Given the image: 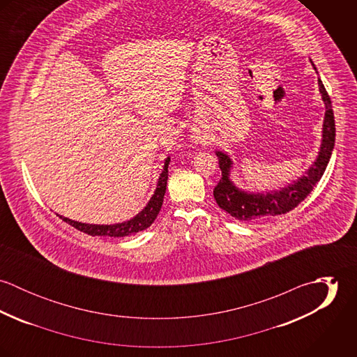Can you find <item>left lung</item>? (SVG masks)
<instances>
[{"label":"left lung","mask_w":357,"mask_h":357,"mask_svg":"<svg viewBox=\"0 0 357 357\" xmlns=\"http://www.w3.org/2000/svg\"><path fill=\"white\" fill-rule=\"evenodd\" d=\"M313 68L316 70L314 64ZM319 91L321 93V99L326 105L324 122H323V139L320 151L313 162V165L307 169L305 176L300 177L293 184L287 187L272 191L268 194H252L239 190L231 181V167L232 160L227 153L217 151L218 166L221 169V180L215 185L213 195L217 204L229 213L232 217L241 221H262L269 217H275L279 214H284L301 204L306 197L312 192L313 187L321 178L327 163L331 158V153L335 143V122L334 112L331 108L330 96L319 79Z\"/></svg>","instance_id":"8db88e82"}]
</instances>
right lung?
Returning a JSON list of instances; mask_svg holds the SVG:
<instances>
[{
	"mask_svg": "<svg viewBox=\"0 0 357 357\" xmlns=\"http://www.w3.org/2000/svg\"><path fill=\"white\" fill-rule=\"evenodd\" d=\"M169 162H170V158H167L165 160V166H163V170L159 176V180H158V184H156V190L153 192L151 199L149 201L147 206L137 214L135 215L133 218H130L129 221H123V222H119V224H111V225H98V224H85V222H78V221H73L67 217H63V215H59L63 221H66L67 224H70L71 227L77 228L78 231L81 232H85L88 235H92V236H114V238H122V236H128V235H132V234H136V232H140L146 228H149L160 207L163 204V197H165V192H166V184H167V166H169Z\"/></svg>",
	"mask_w": 357,
	"mask_h": 357,
	"instance_id": "obj_1",
	"label": "right lung"
}]
</instances>
